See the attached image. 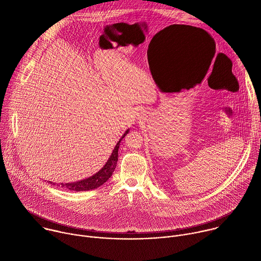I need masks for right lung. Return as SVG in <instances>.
<instances>
[{
  "label": "right lung",
  "mask_w": 261,
  "mask_h": 261,
  "mask_svg": "<svg viewBox=\"0 0 261 261\" xmlns=\"http://www.w3.org/2000/svg\"><path fill=\"white\" fill-rule=\"evenodd\" d=\"M128 132H129V130H127L125 132L123 137L117 143L115 150L113 151V154H111L108 161L106 162V164L104 165V167L101 170H99L96 174H94V175H92V176H90L86 179H83V180H79V181H75V182L61 184V187H63L64 189H67V190L76 191V192L89 191V190H93V189H96V188L100 187V186L103 185L111 176L113 172L115 171V168H116L117 162H118V156H119L118 151H119L120 142Z\"/></svg>",
  "instance_id": "obj_1"
}]
</instances>
